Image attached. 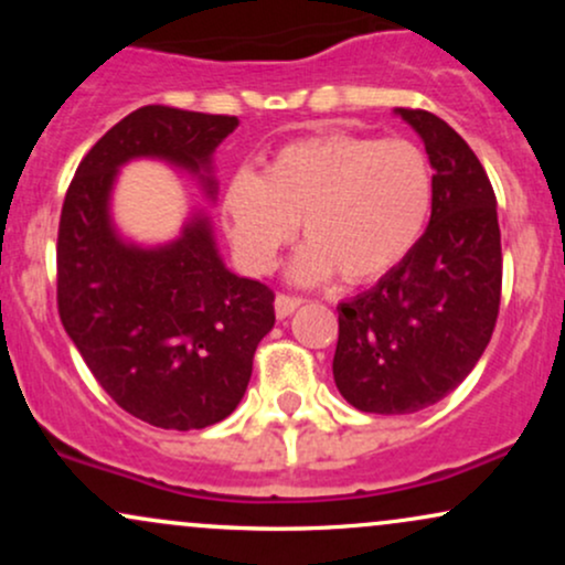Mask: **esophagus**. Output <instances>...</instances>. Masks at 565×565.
<instances>
[{
	"instance_id": "1",
	"label": "esophagus",
	"mask_w": 565,
	"mask_h": 565,
	"mask_svg": "<svg viewBox=\"0 0 565 565\" xmlns=\"http://www.w3.org/2000/svg\"><path fill=\"white\" fill-rule=\"evenodd\" d=\"M305 300H300V297H289V295H278L276 297V316L278 319H289L291 313H295L297 308H300Z\"/></svg>"
}]
</instances>
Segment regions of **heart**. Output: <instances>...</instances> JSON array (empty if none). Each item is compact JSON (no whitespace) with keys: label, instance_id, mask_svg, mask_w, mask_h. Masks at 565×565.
I'll return each instance as SVG.
<instances>
[{"label":"heart","instance_id":"heart-1","mask_svg":"<svg viewBox=\"0 0 565 565\" xmlns=\"http://www.w3.org/2000/svg\"><path fill=\"white\" fill-rule=\"evenodd\" d=\"M436 201L427 153L406 138L329 132L281 146L260 174H233L225 228L238 257L268 274L300 223V284H366L398 268L425 236Z\"/></svg>","mask_w":565,"mask_h":565}]
</instances>
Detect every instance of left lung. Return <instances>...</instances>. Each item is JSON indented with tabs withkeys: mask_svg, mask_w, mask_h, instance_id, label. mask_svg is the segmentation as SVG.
Wrapping results in <instances>:
<instances>
[{
	"mask_svg": "<svg viewBox=\"0 0 565 565\" xmlns=\"http://www.w3.org/2000/svg\"><path fill=\"white\" fill-rule=\"evenodd\" d=\"M395 116L425 142L436 201L412 255L337 305V391L369 414H414L449 395L489 345L502 295L497 196L481 161L436 114Z\"/></svg>",
	"mask_w": 565,
	"mask_h": 565,
	"instance_id": "obj_1",
	"label": "left lung"
}]
</instances>
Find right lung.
<instances>
[{
  "mask_svg": "<svg viewBox=\"0 0 565 565\" xmlns=\"http://www.w3.org/2000/svg\"><path fill=\"white\" fill-rule=\"evenodd\" d=\"M236 127V116L142 106L89 148L63 201V327L103 391L164 430H201L238 406L255 350L276 323L274 291L228 270L204 210H193L172 242L121 236L114 188L121 167L153 159L196 178L215 201L212 159Z\"/></svg>",
  "mask_w": 565,
  "mask_h": 565,
  "instance_id": "add662e5",
  "label": "right lung"
}]
</instances>
